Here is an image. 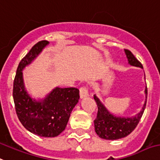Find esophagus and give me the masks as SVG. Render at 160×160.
Returning <instances> with one entry per match:
<instances>
[{"label": "esophagus", "mask_w": 160, "mask_h": 160, "mask_svg": "<svg viewBox=\"0 0 160 160\" xmlns=\"http://www.w3.org/2000/svg\"><path fill=\"white\" fill-rule=\"evenodd\" d=\"M80 98H85L87 96H89V91L86 86H82L80 88Z\"/></svg>", "instance_id": "obj_1"}]
</instances>
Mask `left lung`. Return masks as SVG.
I'll use <instances>...</instances> for the list:
<instances>
[{
    "mask_svg": "<svg viewBox=\"0 0 160 160\" xmlns=\"http://www.w3.org/2000/svg\"><path fill=\"white\" fill-rule=\"evenodd\" d=\"M125 53L130 65L143 68L142 64L135 58L131 51L125 49ZM145 92L147 95V88L145 89ZM93 98L98 107L97 118L93 121L95 132L100 138L111 141L123 138L131 134L140 122L146 106L145 101L141 111L133 118H118L112 115L95 95Z\"/></svg>",
    "mask_w": 160,
    "mask_h": 160,
    "instance_id": "1",
    "label": "left lung"
}]
</instances>
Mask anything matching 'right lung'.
<instances>
[{
	"mask_svg": "<svg viewBox=\"0 0 160 160\" xmlns=\"http://www.w3.org/2000/svg\"><path fill=\"white\" fill-rule=\"evenodd\" d=\"M48 44L47 40L39 41L20 61L13 84V98L19 122L28 132L43 137H55L67 127L71 111L80 98L79 89L57 87L43 101L38 102L25 91L22 76V70Z\"/></svg>",
	"mask_w": 160,
	"mask_h": 160,
	"instance_id": "obj_1",
	"label": "right lung"
}]
</instances>
